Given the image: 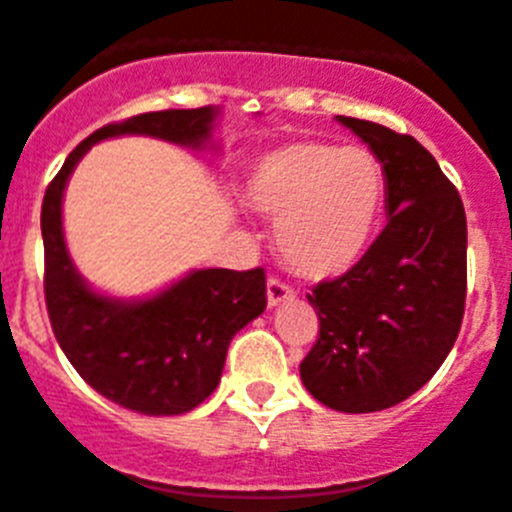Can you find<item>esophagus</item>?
<instances>
[{"instance_id":"1","label":"esophagus","mask_w":512,"mask_h":512,"mask_svg":"<svg viewBox=\"0 0 512 512\" xmlns=\"http://www.w3.org/2000/svg\"><path fill=\"white\" fill-rule=\"evenodd\" d=\"M290 300H295V290H292L290 285H285V282L270 277V280H267V305L277 307L282 305V302H290Z\"/></svg>"}]
</instances>
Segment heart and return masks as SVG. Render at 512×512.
<instances>
[{
    "mask_svg": "<svg viewBox=\"0 0 512 512\" xmlns=\"http://www.w3.org/2000/svg\"><path fill=\"white\" fill-rule=\"evenodd\" d=\"M382 192V165L365 147L290 142L257 162L245 197L277 220V247L297 272L335 277L370 247Z\"/></svg>",
    "mask_w": 512,
    "mask_h": 512,
    "instance_id": "heart-1",
    "label": "heart"
}]
</instances>
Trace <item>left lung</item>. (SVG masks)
Segmentation results:
<instances>
[{"mask_svg": "<svg viewBox=\"0 0 512 512\" xmlns=\"http://www.w3.org/2000/svg\"><path fill=\"white\" fill-rule=\"evenodd\" d=\"M380 160L388 225L352 270L307 295L320 337L300 362L307 393L377 413L418 393L453 350L468 285L463 200L415 137L337 117Z\"/></svg>", "mask_w": 512, "mask_h": 512, "instance_id": "left-lung-1", "label": "left lung"}]
</instances>
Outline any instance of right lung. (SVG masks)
I'll use <instances>...</instances> for the list:
<instances>
[{
    "instance_id": "add662e5",
    "label": "right lung",
    "mask_w": 512,
    "mask_h": 512,
    "mask_svg": "<svg viewBox=\"0 0 512 512\" xmlns=\"http://www.w3.org/2000/svg\"><path fill=\"white\" fill-rule=\"evenodd\" d=\"M220 107L165 109L107 124L74 147L44 192V297L54 337L74 370L99 395L142 415H182L220 385L230 340L267 305L262 267H207L150 297L97 292L74 267L64 242L62 200L69 175L97 142L142 135L207 150Z\"/></svg>"
}]
</instances>
